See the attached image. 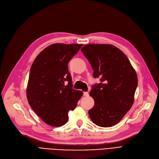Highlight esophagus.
Instances as JSON below:
<instances>
[{
    "instance_id": "esophagus-1",
    "label": "esophagus",
    "mask_w": 159,
    "mask_h": 159,
    "mask_svg": "<svg viewBox=\"0 0 159 159\" xmlns=\"http://www.w3.org/2000/svg\"><path fill=\"white\" fill-rule=\"evenodd\" d=\"M83 94H84V95L86 96V97H88L89 96V93L88 92H84V93H83Z\"/></svg>"
}]
</instances>
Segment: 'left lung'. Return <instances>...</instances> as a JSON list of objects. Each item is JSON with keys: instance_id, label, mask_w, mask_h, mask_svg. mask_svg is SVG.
<instances>
[{"instance_id": "left-lung-1", "label": "left lung", "mask_w": 159, "mask_h": 159, "mask_svg": "<svg viewBox=\"0 0 159 159\" xmlns=\"http://www.w3.org/2000/svg\"><path fill=\"white\" fill-rule=\"evenodd\" d=\"M81 52L101 82L93 85L89 95L95 101L89 110L92 122L107 128L117 124L131 107L138 85L135 71L121 50L109 44H88Z\"/></svg>"}]
</instances>
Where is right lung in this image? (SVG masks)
Here are the masks:
<instances>
[{"label": "right lung", "mask_w": 159, "mask_h": 159, "mask_svg": "<svg viewBox=\"0 0 159 159\" xmlns=\"http://www.w3.org/2000/svg\"><path fill=\"white\" fill-rule=\"evenodd\" d=\"M82 44H53L43 50L31 67L27 98L33 110L47 124L61 126L68 120L82 91L73 89L68 64Z\"/></svg>", "instance_id": "right-lung-1"}]
</instances>
